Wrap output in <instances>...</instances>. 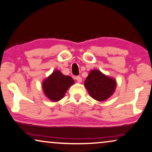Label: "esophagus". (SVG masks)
Masks as SVG:
<instances>
[{
  "label": "esophagus",
  "mask_w": 152,
  "mask_h": 152,
  "mask_svg": "<svg viewBox=\"0 0 152 152\" xmlns=\"http://www.w3.org/2000/svg\"><path fill=\"white\" fill-rule=\"evenodd\" d=\"M76 80H77V82L78 83H81L82 82V77H80V76H77V77H76Z\"/></svg>",
  "instance_id": "esophagus-1"
}]
</instances>
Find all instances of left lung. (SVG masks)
Listing matches in <instances>:
<instances>
[{
    "label": "left lung",
    "mask_w": 152,
    "mask_h": 152,
    "mask_svg": "<svg viewBox=\"0 0 152 152\" xmlns=\"http://www.w3.org/2000/svg\"><path fill=\"white\" fill-rule=\"evenodd\" d=\"M116 85L115 79L96 69L89 72L84 82V86L90 96L98 102L105 101L111 97L115 92Z\"/></svg>",
    "instance_id": "8db88e82"
}]
</instances>
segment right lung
Listing matches in <instances>:
<instances>
[{"label": "right lung", "mask_w": 152, "mask_h": 152, "mask_svg": "<svg viewBox=\"0 0 152 152\" xmlns=\"http://www.w3.org/2000/svg\"><path fill=\"white\" fill-rule=\"evenodd\" d=\"M74 83L71 77L64 75L61 71L55 70L43 81V93L50 100L57 102L63 98L66 91Z\"/></svg>", "instance_id": "right-lung-1"}]
</instances>
